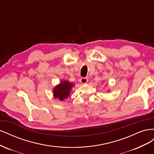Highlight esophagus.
Returning <instances> with one entry per match:
<instances>
[{
  "mask_svg": "<svg viewBox=\"0 0 154 154\" xmlns=\"http://www.w3.org/2000/svg\"><path fill=\"white\" fill-rule=\"evenodd\" d=\"M88 82L87 78H80V82L82 83H86Z\"/></svg>",
  "mask_w": 154,
  "mask_h": 154,
  "instance_id": "1",
  "label": "esophagus"
}]
</instances>
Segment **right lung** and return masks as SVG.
<instances>
[{
	"mask_svg": "<svg viewBox=\"0 0 154 154\" xmlns=\"http://www.w3.org/2000/svg\"><path fill=\"white\" fill-rule=\"evenodd\" d=\"M73 85H74L72 83H69V82H62L54 88L53 91L54 97L55 98L60 100V101H63L64 99H67L70 94L71 88Z\"/></svg>",
	"mask_w": 154,
	"mask_h": 154,
	"instance_id": "right-lung-1",
	"label": "right lung"
}]
</instances>
